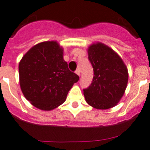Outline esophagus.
<instances>
[{
	"instance_id": "esophagus-1",
	"label": "esophagus",
	"mask_w": 150,
	"mask_h": 150,
	"mask_svg": "<svg viewBox=\"0 0 150 150\" xmlns=\"http://www.w3.org/2000/svg\"><path fill=\"white\" fill-rule=\"evenodd\" d=\"M75 73H76L78 76H81V70H80L79 69H77V70L75 71Z\"/></svg>"
}]
</instances>
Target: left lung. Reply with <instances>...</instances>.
I'll list each match as a JSON object with an SVG mask.
<instances>
[{
  "instance_id": "8db88e82",
  "label": "left lung",
  "mask_w": 150,
  "mask_h": 150,
  "mask_svg": "<svg viewBox=\"0 0 150 150\" xmlns=\"http://www.w3.org/2000/svg\"><path fill=\"white\" fill-rule=\"evenodd\" d=\"M88 54L94 76L91 86L83 89L86 102L98 110L112 108L117 105L125 93L128 69L120 56L102 43L91 45Z\"/></svg>"
}]
</instances>
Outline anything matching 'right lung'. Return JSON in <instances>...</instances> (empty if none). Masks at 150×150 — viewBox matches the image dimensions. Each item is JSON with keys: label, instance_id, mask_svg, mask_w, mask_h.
I'll return each mask as SVG.
<instances>
[{"label": "right lung", "instance_id": "add662e5", "mask_svg": "<svg viewBox=\"0 0 150 150\" xmlns=\"http://www.w3.org/2000/svg\"><path fill=\"white\" fill-rule=\"evenodd\" d=\"M19 74L27 100L45 111L64 103L69 91L79 80L64 60L63 48L54 40L32 47L19 62Z\"/></svg>", "mask_w": 150, "mask_h": 150}]
</instances>
